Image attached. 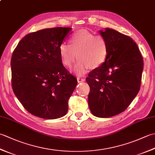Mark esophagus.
<instances>
[{
	"instance_id": "34e87169",
	"label": "esophagus",
	"mask_w": 155,
	"mask_h": 155,
	"mask_svg": "<svg viewBox=\"0 0 155 155\" xmlns=\"http://www.w3.org/2000/svg\"><path fill=\"white\" fill-rule=\"evenodd\" d=\"M84 78H82V77H77V81L78 83H81V82H84Z\"/></svg>"
}]
</instances>
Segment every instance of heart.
<instances>
[{
	"instance_id": "heart-1",
	"label": "heart",
	"mask_w": 155,
	"mask_h": 155,
	"mask_svg": "<svg viewBox=\"0 0 155 155\" xmlns=\"http://www.w3.org/2000/svg\"><path fill=\"white\" fill-rule=\"evenodd\" d=\"M70 42L71 45L65 42L61 44L59 53L62 63L68 68L74 64L77 57L79 58L75 68L78 75L84 74L89 68L99 67L106 61L108 45L103 36L81 30L72 34Z\"/></svg>"
}]
</instances>
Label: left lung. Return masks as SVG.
<instances>
[{
    "mask_svg": "<svg viewBox=\"0 0 155 155\" xmlns=\"http://www.w3.org/2000/svg\"><path fill=\"white\" fill-rule=\"evenodd\" d=\"M99 32L108 42V54L86 78L90 87L88 107L94 116L108 118L124 111L137 95L144 62L130 37L108 28Z\"/></svg>",
    "mask_w": 155,
    "mask_h": 155,
    "instance_id": "8db88e82",
    "label": "left lung"
}]
</instances>
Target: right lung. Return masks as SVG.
I'll use <instances>...</instances> for the list:
<instances>
[{"instance_id":"add662e5","label":"right lung","mask_w":155,"mask_h":155,"mask_svg":"<svg viewBox=\"0 0 155 155\" xmlns=\"http://www.w3.org/2000/svg\"><path fill=\"white\" fill-rule=\"evenodd\" d=\"M71 31L45 28L22 38L12 54V87L31 114L56 119L68 111V101L77 84L61 61L59 47Z\"/></svg>"}]
</instances>
